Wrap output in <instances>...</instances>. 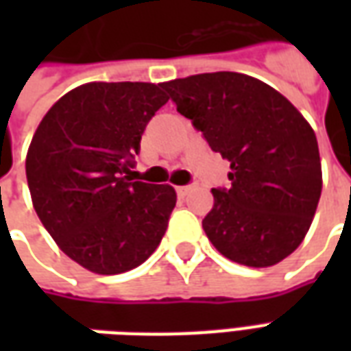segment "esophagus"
Here are the masks:
<instances>
[{"mask_svg": "<svg viewBox=\"0 0 351 351\" xmlns=\"http://www.w3.org/2000/svg\"><path fill=\"white\" fill-rule=\"evenodd\" d=\"M191 190H193V186H178V188H176V193L184 197V195H188Z\"/></svg>", "mask_w": 351, "mask_h": 351, "instance_id": "obj_1", "label": "esophagus"}]
</instances>
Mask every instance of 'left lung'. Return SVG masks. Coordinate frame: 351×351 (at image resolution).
<instances>
[{"mask_svg":"<svg viewBox=\"0 0 351 351\" xmlns=\"http://www.w3.org/2000/svg\"><path fill=\"white\" fill-rule=\"evenodd\" d=\"M163 88L231 167V186L214 188L213 210L203 220L214 248L258 269L293 254L322 195L316 133L304 116L243 73H201Z\"/></svg>","mask_w":351,"mask_h":351,"instance_id":"8db88e82","label":"left lung"}]
</instances>
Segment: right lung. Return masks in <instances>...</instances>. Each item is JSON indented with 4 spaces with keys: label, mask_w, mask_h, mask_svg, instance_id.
<instances>
[{
    "label": "right lung",
    "mask_w": 351,
    "mask_h": 351,
    "mask_svg": "<svg viewBox=\"0 0 351 351\" xmlns=\"http://www.w3.org/2000/svg\"><path fill=\"white\" fill-rule=\"evenodd\" d=\"M169 101L163 84L88 82L35 130L26 176L39 220L60 250L95 274H120L160 246L176 191L131 182L146 123Z\"/></svg>",
    "instance_id": "obj_1"
}]
</instances>
